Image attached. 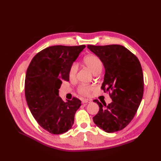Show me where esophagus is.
I'll return each mask as SVG.
<instances>
[{"label": "esophagus", "mask_w": 161, "mask_h": 161, "mask_svg": "<svg viewBox=\"0 0 161 161\" xmlns=\"http://www.w3.org/2000/svg\"><path fill=\"white\" fill-rule=\"evenodd\" d=\"M91 100H90V99H82V103H91Z\"/></svg>", "instance_id": "obj_1"}]
</instances>
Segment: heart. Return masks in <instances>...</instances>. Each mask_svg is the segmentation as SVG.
I'll list each match as a JSON object with an SVG mask.
<instances>
[{"label":"heart","mask_w":161,"mask_h":161,"mask_svg":"<svg viewBox=\"0 0 161 161\" xmlns=\"http://www.w3.org/2000/svg\"><path fill=\"white\" fill-rule=\"evenodd\" d=\"M85 65L95 75L101 72L103 69V62L99 56L95 54H89L83 58ZM78 70V66L76 63H72L69 70V76L71 79H74L76 77ZM95 86L90 85H81L77 89V91L80 95L87 96L89 95L92 91H93Z\"/></svg>","instance_id":"1"}]
</instances>
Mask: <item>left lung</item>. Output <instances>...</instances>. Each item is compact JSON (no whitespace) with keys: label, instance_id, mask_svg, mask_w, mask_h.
<instances>
[{"label":"left lung","instance_id":"obj_1","mask_svg":"<svg viewBox=\"0 0 161 161\" xmlns=\"http://www.w3.org/2000/svg\"><path fill=\"white\" fill-rule=\"evenodd\" d=\"M99 56L105 74L101 89L109 92L112 102L104 108L99 100V110L93 117L94 123L106 132L123 130L132 120L142 101L144 78L138 58L127 48L117 44L87 46Z\"/></svg>","mask_w":161,"mask_h":161}]
</instances>
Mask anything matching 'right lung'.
Listing matches in <instances>:
<instances>
[{
  "mask_svg": "<svg viewBox=\"0 0 161 161\" xmlns=\"http://www.w3.org/2000/svg\"><path fill=\"white\" fill-rule=\"evenodd\" d=\"M85 45L53 46L33 58L25 80V95L33 118L42 128L53 134L69 130L81 101L72 97L67 102L58 95L63 80L69 81V70Z\"/></svg>",
  "mask_w": 161,
  "mask_h": 161,
  "instance_id": "1",
  "label": "right lung"
}]
</instances>
